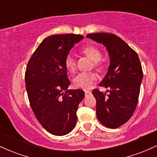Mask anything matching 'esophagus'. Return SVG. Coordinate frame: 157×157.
<instances>
[{
	"mask_svg": "<svg viewBox=\"0 0 157 157\" xmlns=\"http://www.w3.org/2000/svg\"><path fill=\"white\" fill-rule=\"evenodd\" d=\"M90 94H91V91H85V96H86V97L89 96Z\"/></svg>",
	"mask_w": 157,
	"mask_h": 157,
	"instance_id": "1",
	"label": "esophagus"
}]
</instances>
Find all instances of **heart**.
<instances>
[{
	"label": "heart",
	"mask_w": 157,
	"mask_h": 157,
	"mask_svg": "<svg viewBox=\"0 0 157 157\" xmlns=\"http://www.w3.org/2000/svg\"><path fill=\"white\" fill-rule=\"evenodd\" d=\"M81 52L89 57L94 62V65L97 68H101L102 63L101 61L102 52L100 48L96 46H86L82 48ZM64 65L67 71L73 72L76 69V62L71 55H68L64 60ZM96 74L93 72H82L78 74L73 79V85L77 89L88 90L92 86L94 81L97 80Z\"/></svg>",
	"instance_id": "1"
}]
</instances>
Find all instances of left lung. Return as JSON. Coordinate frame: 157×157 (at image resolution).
Wrapping results in <instances>:
<instances>
[{"label": "left lung", "instance_id": "8db88e82", "mask_svg": "<svg viewBox=\"0 0 157 157\" xmlns=\"http://www.w3.org/2000/svg\"><path fill=\"white\" fill-rule=\"evenodd\" d=\"M86 37L102 44L109 52L111 63L100 86L109 89V94L97 89L92 94L99 121L105 127L117 128L128 121L137 105L143 77L140 60L137 53L113 34H88Z\"/></svg>", "mask_w": 157, "mask_h": 157}]
</instances>
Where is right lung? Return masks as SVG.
Here are the masks:
<instances>
[{
  "mask_svg": "<svg viewBox=\"0 0 157 157\" xmlns=\"http://www.w3.org/2000/svg\"><path fill=\"white\" fill-rule=\"evenodd\" d=\"M83 38L75 34L45 38L32 54L25 72L26 89L35 117L50 134L63 136L77 123L82 90H67L70 81L64 60L74 45Z\"/></svg>",
  "mask_w": 157,
  "mask_h": 157,
  "instance_id": "add662e5",
  "label": "right lung"
}]
</instances>
